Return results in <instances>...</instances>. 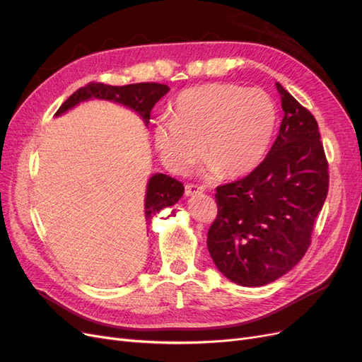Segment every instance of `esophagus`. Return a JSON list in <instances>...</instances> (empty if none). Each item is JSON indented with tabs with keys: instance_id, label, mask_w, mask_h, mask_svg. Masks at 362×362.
Instances as JSON below:
<instances>
[{
	"instance_id": "obj_1",
	"label": "esophagus",
	"mask_w": 362,
	"mask_h": 362,
	"mask_svg": "<svg viewBox=\"0 0 362 362\" xmlns=\"http://www.w3.org/2000/svg\"><path fill=\"white\" fill-rule=\"evenodd\" d=\"M204 190H205L204 185H198V184H185L184 193H185V196H192V194H196V193H202Z\"/></svg>"
}]
</instances>
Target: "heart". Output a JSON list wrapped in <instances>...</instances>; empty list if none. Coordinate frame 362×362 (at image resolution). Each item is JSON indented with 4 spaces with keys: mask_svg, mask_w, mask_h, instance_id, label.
<instances>
[{
    "mask_svg": "<svg viewBox=\"0 0 362 362\" xmlns=\"http://www.w3.org/2000/svg\"><path fill=\"white\" fill-rule=\"evenodd\" d=\"M276 120V105L264 90L226 83L194 86L175 100L172 117L158 120L154 144L172 172H189L205 154L211 172L237 178L264 158Z\"/></svg>",
    "mask_w": 362,
    "mask_h": 362,
    "instance_id": "b5f03b06",
    "label": "heart"
}]
</instances>
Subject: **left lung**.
<instances>
[{
  "mask_svg": "<svg viewBox=\"0 0 362 362\" xmlns=\"http://www.w3.org/2000/svg\"><path fill=\"white\" fill-rule=\"evenodd\" d=\"M276 89L284 119L275 144L245 178L216 189L206 235L216 267L245 287L266 286L303 258L329 189L315 117L279 83Z\"/></svg>",
  "mask_w": 362,
  "mask_h": 362,
  "instance_id": "left-lung-1",
  "label": "left lung"
}]
</instances>
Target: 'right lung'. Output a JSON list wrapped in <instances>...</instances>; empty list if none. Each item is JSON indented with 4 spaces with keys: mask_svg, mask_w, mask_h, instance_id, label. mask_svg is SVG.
I'll list each match as a JSON object with an SVG mask.
<instances>
[{
    "mask_svg": "<svg viewBox=\"0 0 362 362\" xmlns=\"http://www.w3.org/2000/svg\"><path fill=\"white\" fill-rule=\"evenodd\" d=\"M168 92L169 87L160 83H137L128 86L89 83L84 87H80L78 90H75L68 100L60 105V108L56 112V116L69 110V108H72L81 101L90 100V98H100V100L115 101L133 108V110L137 112L141 116V119L148 124L152 107H154L160 98L166 95ZM182 193L184 185L181 181L164 173L154 175L148 182L145 198V217L148 223L151 222V218L154 217V214H157L163 208L177 204Z\"/></svg>",
    "mask_w": 362,
    "mask_h": 362,
    "instance_id": "1",
    "label": "right lung"
}]
</instances>
